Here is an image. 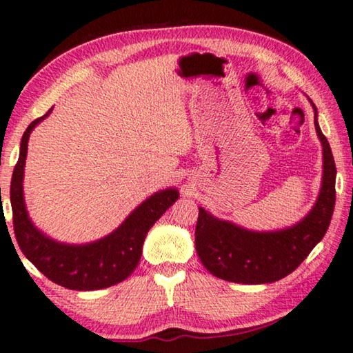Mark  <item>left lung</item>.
Returning <instances> with one entry per match:
<instances>
[{
    "label": "left lung",
    "instance_id": "left-lung-1",
    "mask_svg": "<svg viewBox=\"0 0 353 353\" xmlns=\"http://www.w3.org/2000/svg\"><path fill=\"white\" fill-rule=\"evenodd\" d=\"M323 148V179L317 203L299 225L276 232H253L214 218L201 207L194 243L203 265L212 275L231 283L264 284L292 273L325 236L336 201V165L317 124Z\"/></svg>",
    "mask_w": 353,
    "mask_h": 353
}]
</instances>
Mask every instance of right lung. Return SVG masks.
Returning <instances> with one entry per match:
<instances>
[{"label":"right lung","mask_w":353,"mask_h":353,"mask_svg":"<svg viewBox=\"0 0 353 353\" xmlns=\"http://www.w3.org/2000/svg\"><path fill=\"white\" fill-rule=\"evenodd\" d=\"M50 111L52 110L28 125L21 138L19 161L12 172L10 204L17 243L37 270L59 286L74 290H97L114 286L135 270L141 259L148 231L166 209L176 203L179 193L174 188H168L152 194L138 205L114 232L99 242L75 247L54 242L43 236L28 218L21 182L30 133L36 124L50 114Z\"/></svg>","instance_id":"add662e5"}]
</instances>
